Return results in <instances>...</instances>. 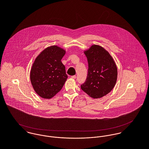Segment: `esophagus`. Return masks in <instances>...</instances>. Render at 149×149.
Returning a JSON list of instances; mask_svg holds the SVG:
<instances>
[{
	"mask_svg": "<svg viewBox=\"0 0 149 149\" xmlns=\"http://www.w3.org/2000/svg\"><path fill=\"white\" fill-rule=\"evenodd\" d=\"M71 78H72V79H75L76 78V76L75 75H74V76H71Z\"/></svg>",
	"mask_w": 149,
	"mask_h": 149,
	"instance_id": "1",
	"label": "esophagus"
}]
</instances>
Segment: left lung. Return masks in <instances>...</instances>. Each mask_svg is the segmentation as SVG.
Segmentation results:
<instances>
[{
	"instance_id": "1",
	"label": "left lung",
	"mask_w": 149,
	"mask_h": 149,
	"mask_svg": "<svg viewBox=\"0 0 149 149\" xmlns=\"http://www.w3.org/2000/svg\"><path fill=\"white\" fill-rule=\"evenodd\" d=\"M88 63V75L81 89L93 99L109 93L117 80L116 64L106 50L97 45H92L84 52Z\"/></svg>"
}]
</instances>
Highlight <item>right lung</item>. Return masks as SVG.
<instances>
[{
	"instance_id": "obj_1",
	"label": "right lung",
	"mask_w": 149,
	"mask_h": 149,
	"mask_svg": "<svg viewBox=\"0 0 149 149\" xmlns=\"http://www.w3.org/2000/svg\"><path fill=\"white\" fill-rule=\"evenodd\" d=\"M66 51L53 45L42 51L36 57L30 70L31 85L37 95L51 99L61 91L68 78L61 59Z\"/></svg>"
}]
</instances>
